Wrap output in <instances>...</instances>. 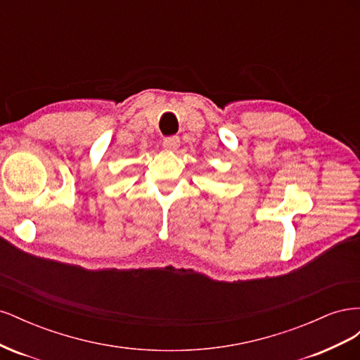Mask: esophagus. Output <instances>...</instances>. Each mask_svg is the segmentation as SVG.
<instances>
[{
    "label": "esophagus",
    "instance_id": "obj_1",
    "mask_svg": "<svg viewBox=\"0 0 360 360\" xmlns=\"http://www.w3.org/2000/svg\"><path fill=\"white\" fill-rule=\"evenodd\" d=\"M162 146L167 151H177V148L180 147V139H179V136L165 138V139H163Z\"/></svg>",
    "mask_w": 360,
    "mask_h": 360
}]
</instances>
